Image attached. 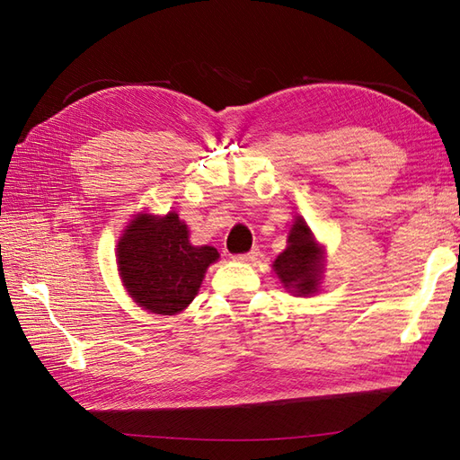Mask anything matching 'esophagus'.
<instances>
[{
  "mask_svg": "<svg viewBox=\"0 0 460 460\" xmlns=\"http://www.w3.org/2000/svg\"><path fill=\"white\" fill-rule=\"evenodd\" d=\"M257 257H259V249H252V252H247V253L235 255V259H238V261H243V262H253Z\"/></svg>",
  "mask_w": 460,
  "mask_h": 460,
  "instance_id": "1",
  "label": "esophagus"
}]
</instances>
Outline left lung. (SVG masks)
I'll use <instances>...</instances> for the list:
<instances>
[{
  "mask_svg": "<svg viewBox=\"0 0 460 460\" xmlns=\"http://www.w3.org/2000/svg\"><path fill=\"white\" fill-rule=\"evenodd\" d=\"M272 267L291 294L311 296L316 291L318 276L323 272V257L303 218H297L289 230L288 247L278 255Z\"/></svg>",
  "mask_w": 460,
  "mask_h": 460,
  "instance_id": "obj_1",
  "label": "left lung"
}]
</instances>
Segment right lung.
<instances>
[{
	"label": "right lung",
	"instance_id": "obj_1",
	"mask_svg": "<svg viewBox=\"0 0 460 460\" xmlns=\"http://www.w3.org/2000/svg\"><path fill=\"white\" fill-rule=\"evenodd\" d=\"M117 257L124 288L140 307L176 314L196 297L218 252L211 245H191L188 226L176 213H169L132 220L119 242Z\"/></svg>",
	"mask_w": 460,
	"mask_h": 460
}]
</instances>
